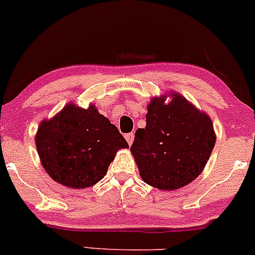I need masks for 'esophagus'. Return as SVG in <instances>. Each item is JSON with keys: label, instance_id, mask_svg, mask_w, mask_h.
Instances as JSON below:
<instances>
[{"label": "esophagus", "instance_id": "34e87169", "mask_svg": "<svg viewBox=\"0 0 255 255\" xmlns=\"http://www.w3.org/2000/svg\"><path fill=\"white\" fill-rule=\"evenodd\" d=\"M125 138H127V140H128V145H131L132 143H133V139H134V134L132 133H128V134H125Z\"/></svg>", "mask_w": 255, "mask_h": 255}]
</instances>
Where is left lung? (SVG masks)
<instances>
[{
  "label": "left lung",
  "instance_id": "1",
  "mask_svg": "<svg viewBox=\"0 0 255 255\" xmlns=\"http://www.w3.org/2000/svg\"><path fill=\"white\" fill-rule=\"evenodd\" d=\"M168 96V103L164 95L151 99L130 148L144 183L165 191L196 179L216 144L211 118L177 92Z\"/></svg>",
  "mask_w": 255,
  "mask_h": 255
}]
</instances>
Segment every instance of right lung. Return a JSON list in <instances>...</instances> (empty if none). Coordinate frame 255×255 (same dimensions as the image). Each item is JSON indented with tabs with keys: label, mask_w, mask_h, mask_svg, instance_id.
Here are the masks:
<instances>
[{
	"label": "right lung",
	"mask_w": 255,
	"mask_h": 255,
	"mask_svg": "<svg viewBox=\"0 0 255 255\" xmlns=\"http://www.w3.org/2000/svg\"><path fill=\"white\" fill-rule=\"evenodd\" d=\"M35 143L49 177L71 188L90 187L103 179L117 151L128 147L95 105L82 109L74 103L39 124Z\"/></svg>",
	"instance_id": "1"
}]
</instances>
